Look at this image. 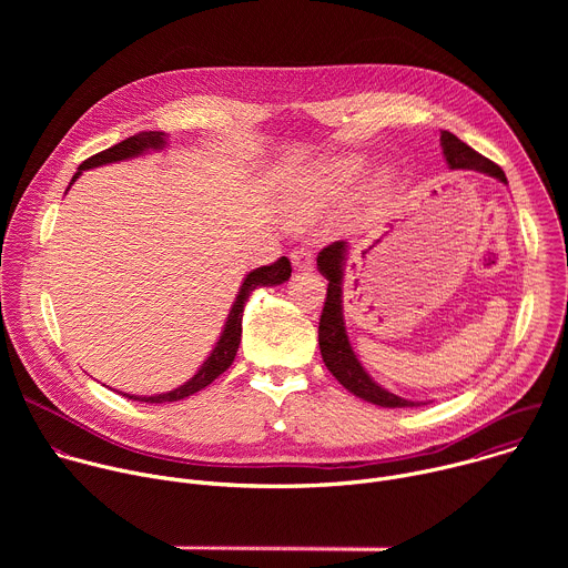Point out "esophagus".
Here are the masks:
<instances>
[{"mask_svg":"<svg viewBox=\"0 0 568 568\" xmlns=\"http://www.w3.org/2000/svg\"><path fill=\"white\" fill-rule=\"evenodd\" d=\"M292 267L296 272H312L314 270V256L305 250L301 252H292Z\"/></svg>","mask_w":568,"mask_h":568,"instance_id":"obj_1","label":"esophagus"}]
</instances>
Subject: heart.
I'll list each match as a JSON object with an SVG mask.
<instances>
[{
    "mask_svg": "<svg viewBox=\"0 0 568 568\" xmlns=\"http://www.w3.org/2000/svg\"><path fill=\"white\" fill-rule=\"evenodd\" d=\"M357 169H359L357 159H337L328 169L314 173V178L305 180L298 186H292V191H290L292 222L301 224V222L316 217L323 209H326L331 197H335L344 191V186L353 180ZM386 186H388V175L377 173L375 180H371V184L366 186V197L371 202L379 200L386 193Z\"/></svg>",
    "mask_w": 568,
    "mask_h": 568,
    "instance_id": "obj_1",
    "label": "heart"
}]
</instances>
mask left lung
<instances>
[{
	"mask_svg": "<svg viewBox=\"0 0 568 568\" xmlns=\"http://www.w3.org/2000/svg\"><path fill=\"white\" fill-rule=\"evenodd\" d=\"M440 145H443V156L452 171H476L499 180L501 184H508L506 173L497 164H493L490 159H485L483 154L471 150L456 134L443 130ZM348 256H351V245L342 240V242H335V245H328L316 258V270L328 281L326 305H323L321 321H318L321 357L326 362L328 371L339 379V384L348 388L353 395L386 409L416 407V404H423V402L399 397L388 388H384L382 384H377L353 351V344L346 331V316H344V276H346Z\"/></svg>",
	"mask_w": 568,
	"mask_h": 568,
	"instance_id": "obj_1",
	"label": "left lung"
}]
</instances>
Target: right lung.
I'll use <instances>...</instances> for the list:
<instances>
[{"label": "right lung", "mask_w": 568, "mask_h": 568, "mask_svg": "<svg viewBox=\"0 0 568 568\" xmlns=\"http://www.w3.org/2000/svg\"><path fill=\"white\" fill-rule=\"evenodd\" d=\"M169 145V136L164 132H139L90 159H85L83 164L78 166L75 175L71 178L69 186L83 175V171L90 169H99V166H108V164H116V161H125V159H134L141 156L145 152H156L164 150ZM67 186V191H69ZM292 276V267L290 261L283 256L281 261H276L274 265H265V267H256L252 270L245 278H242V285L235 294V301L226 314V321L222 326V333L213 346V351L209 353V357L204 359V364L197 368V373L184 382L182 386L169 390V393H156V395H130V393H121L130 399H139V402H150V404H161V402H178L184 399L197 390H202L204 386H209L217 375H222L231 364L233 357L237 353L240 346V335H242V312H245V305L252 296V292H256L258 287H274V285H283L287 278Z\"/></svg>", "instance_id": "right-lung-1"}]
</instances>
